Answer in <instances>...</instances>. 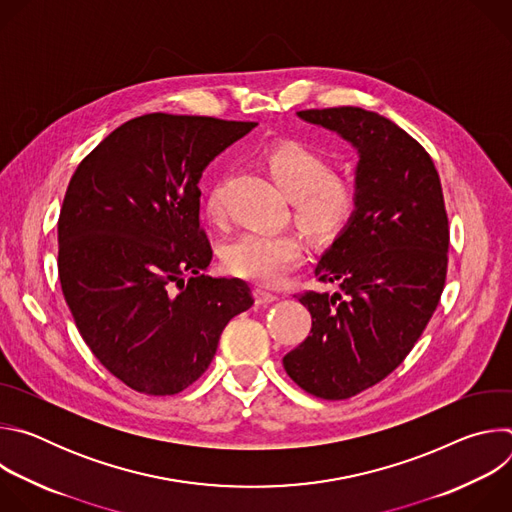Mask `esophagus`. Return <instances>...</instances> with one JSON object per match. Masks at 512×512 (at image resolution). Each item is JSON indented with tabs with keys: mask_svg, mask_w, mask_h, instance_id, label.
Returning a JSON list of instances; mask_svg holds the SVG:
<instances>
[{
	"mask_svg": "<svg viewBox=\"0 0 512 512\" xmlns=\"http://www.w3.org/2000/svg\"><path fill=\"white\" fill-rule=\"evenodd\" d=\"M253 296H255V302H257L259 306H267V304H273V302L279 300V298L273 294V291H267V289H263V287H257V289L253 291Z\"/></svg>",
	"mask_w": 512,
	"mask_h": 512,
	"instance_id": "obj_1",
	"label": "esophagus"
}]
</instances>
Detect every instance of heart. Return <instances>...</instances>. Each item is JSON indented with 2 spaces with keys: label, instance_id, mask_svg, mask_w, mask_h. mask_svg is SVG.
Instances as JSON below:
<instances>
[{
  "label": "heart",
  "instance_id": "1",
  "mask_svg": "<svg viewBox=\"0 0 512 512\" xmlns=\"http://www.w3.org/2000/svg\"><path fill=\"white\" fill-rule=\"evenodd\" d=\"M265 166L285 198L294 202L298 221L314 235L338 233L354 212V186L330 174L328 162L302 143H281L265 156ZM212 221L221 216V194L212 186L204 200ZM304 255V241L289 231H245L225 243V267L261 285L277 283Z\"/></svg>",
  "mask_w": 512,
  "mask_h": 512
}]
</instances>
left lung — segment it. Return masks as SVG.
<instances>
[{"instance_id": "obj_1", "label": "left lung", "mask_w": 512, "mask_h": 512, "mask_svg": "<svg viewBox=\"0 0 512 512\" xmlns=\"http://www.w3.org/2000/svg\"><path fill=\"white\" fill-rule=\"evenodd\" d=\"M358 154L356 206L314 275L338 291H306L310 336L283 356L306 393L340 401L391 375L419 340L446 283L450 227L429 154L391 119L360 107L298 111Z\"/></svg>"}]
</instances>
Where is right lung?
Segmentation results:
<instances>
[{
    "label": "right lung",
    "instance_id": "right-lung-1",
    "mask_svg": "<svg viewBox=\"0 0 512 512\" xmlns=\"http://www.w3.org/2000/svg\"><path fill=\"white\" fill-rule=\"evenodd\" d=\"M257 123L150 113L79 164L58 218V275L77 328L103 367L145 395H176L253 306L243 279L208 277L200 229L206 166Z\"/></svg>",
    "mask_w": 512,
    "mask_h": 512
}]
</instances>
